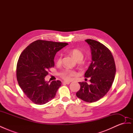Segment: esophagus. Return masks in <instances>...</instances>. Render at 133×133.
Wrapping results in <instances>:
<instances>
[{
    "label": "esophagus",
    "mask_w": 133,
    "mask_h": 133,
    "mask_svg": "<svg viewBox=\"0 0 133 133\" xmlns=\"http://www.w3.org/2000/svg\"><path fill=\"white\" fill-rule=\"evenodd\" d=\"M70 84L69 82H66V81L63 82V84Z\"/></svg>",
    "instance_id": "esophagus-1"
}]
</instances>
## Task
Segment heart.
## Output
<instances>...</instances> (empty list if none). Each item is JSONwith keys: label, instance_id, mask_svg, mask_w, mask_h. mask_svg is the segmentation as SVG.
Listing matches in <instances>:
<instances>
[{"label": "heart", "instance_id": "b5f03b06", "mask_svg": "<svg viewBox=\"0 0 133 133\" xmlns=\"http://www.w3.org/2000/svg\"><path fill=\"white\" fill-rule=\"evenodd\" d=\"M72 55L73 56L74 58H75L76 60H82L84 57V55L83 52L82 51H80L79 49H74L71 50V51ZM62 55H60L59 58L57 59V63L58 64H60L62 63ZM75 75V72L73 70H71L70 69H65L62 71V73H61V76L62 77L65 79L66 80H69L71 79V77Z\"/></svg>", "mask_w": 133, "mask_h": 133}]
</instances>
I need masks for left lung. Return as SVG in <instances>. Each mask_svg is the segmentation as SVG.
Returning <instances> with one entry per match:
<instances>
[{
    "instance_id": "left-lung-1",
    "label": "left lung",
    "mask_w": 133,
    "mask_h": 133,
    "mask_svg": "<svg viewBox=\"0 0 133 133\" xmlns=\"http://www.w3.org/2000/svg\"><path fill=\"white\" fill-rule=\"evenodd\" d=\"M91 51V63L85 73L90 84L79 82L80 89L76 92L78 98L88 103L98 101L109 90L114 82L116 67L111 51L105 45L94 40L87 39Z\"/></svg>"
}]
</instances>
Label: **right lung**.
<instances>
[{
  "mask_svg": "<svg viewBox=\"0 0 133 133\" xmlns=\"http://www.w3.org/2000/svg\"><path fill=\"white\" fill-rule=\"evenodd\" d=\"M66 43L38 40L23 51L17 65L19 87L34 103L43 105L54 98L61 86L60 80H45L49 68L54 67L56 53L68 45Z\"/></svg>",
  "mask_w": 133,
  "mask_h": 133,
  "instance_id": "obj_1",
  "label": "right lung"
}]
</instances>
